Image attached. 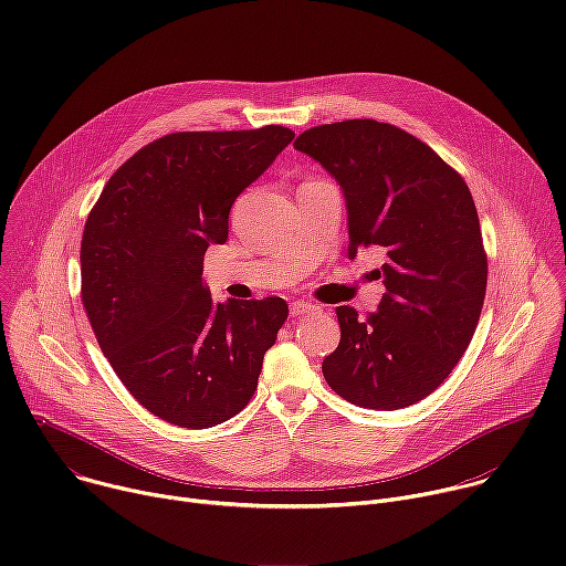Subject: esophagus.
<instances>
[{
    "label": "esophagus",
    "instance_id": "34e87169",
    "mask_svg": "<svg viewBox=\"0 0 566 566\" xmlns=\"http://www.w3.org/2000/svg\"><path fill=\"white\" fill-rule=\"evenodd\" d=\"M317 306L311 304V302H302V300H295L291 302V315L293 317H302V315H308V313H315Z\"/></svg>",
    "mask_w": 566,
    "mask_h": 566
}]
</instances>
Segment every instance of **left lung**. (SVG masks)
<instances>
[{"mask_svg": "<svg viewBox=\"0 0 566 566\" xmlns=\"http://www.w3.org/2000/svg\"><path fill=\"white\" fill-rule=\"evenodd\" d=\"M295 149L340 184L349 258L378 247V311L338 306L340 345L322 363L354 406L400 410L432 394L468 349L486 297L489 258L461 175L423 140L371 118L317 125Z\"/></svg>", "mask_w": 566, "mask_h": 566, "instance_id": "8db88e82", "label": "left lung"}]
</instances>
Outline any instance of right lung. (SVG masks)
I'll use <instances>...</instances> for the list:
<instances>
[{"label": "right lung", "instance_id": "1", "mask_svg": "<svg viewBox=\"0 0 566 566\" xmlns=\"http://www.w3.org/2000/svg\"><path fill=\"white\" fill-rule=\"evenodd\" d=\"M293 136L282 125L160 136L87 217L80 297L94 336L129 394L172 426L203 430L244 410L289 317L282 297L217 304L201 275L234 199Z\"/></svg>", "mask_w": 566, "mask_h": 566}]
</instances>
